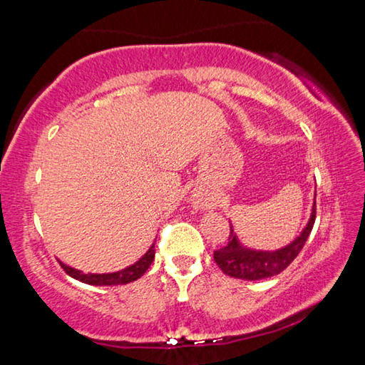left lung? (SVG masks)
Instances as JSON below:
<instances>
[{"label": "left lung", "mask_w": 365, "mask_h": 365, "mask_svg": "<svg viewBox=\"0 0 365 365\" xmlns=\"http://www.w3.org/2000/svg\"><path fill=\"white\" fill-rule=\"evenodd\" d=\"M316 222V197H314L312 212L309 217L306 227L296 237L292 243H288L283 248L274 251L252 250L240 242L237 233L233 232L230 224V238L224 248L214 252V261L219 267L224 270V274L235 277L242 280H261L267 277H274L285 270L289 264L294 261V257L299 255V251L304 246L306 240Z\"/></svg>", "instance_id": "obj_1"}]
</instances>
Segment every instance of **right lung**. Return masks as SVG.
<instances>
[{
  "label": "right lung",
  "instance_id": "add662e5",
  "mask_svg": "<svg viewBox=\"0 0 365 365\" xmlns=\"http://www.w3.org/2000/svg\"><path fill=\"white\" fill-rule=\"evenodd\" d=\"M154 243L150 246L143 256H141L137 262L128 265V267L117 270V272H109V274H85V272L73 269L71 265L61 262L63 269L69 274L72 279H76L86 285H95V287H110V285H125V283H130L138 280L141 275L145 274L150 267L151 262L154 261Z\"/></svg>",
  "mask_w": 365,
  "mask_h": 365
}]
</instances>
